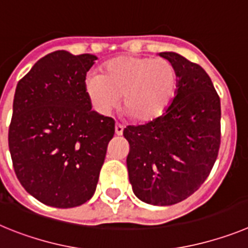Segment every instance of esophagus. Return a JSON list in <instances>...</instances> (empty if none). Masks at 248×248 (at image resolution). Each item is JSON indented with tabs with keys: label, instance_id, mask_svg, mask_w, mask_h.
I'll use <instances>...</instances> for the list:
<instances>
[{
	"label": "esophagus",
	"instance_id": "esophagus-1",
	"mask_svg": "<svg viewBox=\"0 0 248 248\" xmlns=\"http://www.w3.org/2000/svg\"><path fill=\"white\" fill-rule=\"evenodd\" d=\"M123 131H124V126L122 125V124H115V134L117 135H122Z\"/></svg>",
	"mask_w": 248,
	"mask_h": 248
}]
</instances>
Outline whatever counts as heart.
Returning <instances> with one entry per match:
<instances>
[{"mask_svg": "<svg viewBox=\"0 0 248 248\" xmlns=\"http://www.w3.org/2000/svg\"><path fill=\"white\" fill-rule=\"evenodd\" d=\"M85 92L93 107L107 114L119 104L135 123L159 119L171 105L177 89L174 64L164 58L122 56L102 68V76L89 74Z\"/></svg>", "mask_w": 248, "mask_h": 248, "instance_id": "b5f03b06", "label": "heart"}]
</instances>
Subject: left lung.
<instances>
[{
	"label": "left lung",
	"instance_id": "1",
	"mask_svg": "<svg viewBox=\"0 0 248 248\" xmlns=\"http://www.w3.org/2000/svg\"><path fill=\"white\" fill-rule=\"evenodd\" d=\"M177 91L166 113L143 125H128L129 181L137 198L169 206L194 194L211 172L221 143V104L203 68L174 52Z\"/></svg>",
	"mask_w": 248,
	"mask_h": 248
}]
</instances>
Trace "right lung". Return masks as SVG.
<instances>
[{"label":"right lung","instance_id":"1","mask_svg":"<svg viewBox=\"0 0 248 248\" xmlns=\"http://www.w3.org/2000/svg\"><path fill=\"white\" fill-rule=\"evenodd\" d=\"M94 61L56 50L17 84L8 129L13 169L45 205L76 207L95 192L115 123L92 110L84 83Z\"/></svg>","mask_w":248,"mask_h":248}]
</instances>
